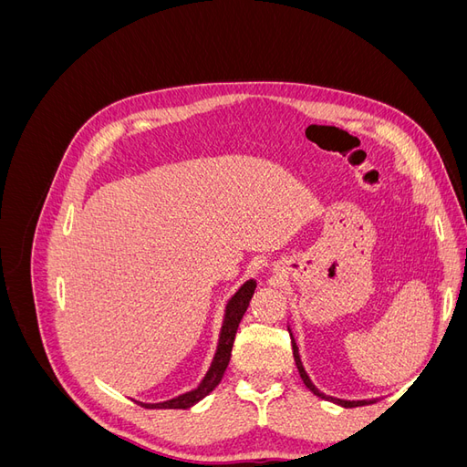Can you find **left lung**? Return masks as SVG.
<instances>
[{
	"label": "left lung",
	"mask_w": 467,
	"mask_h": 467,
	"mask_svg": "<svg viewBox=\"0 0 467 467\" xmlns=\"http://www.w3.org/2000/svg\"><path fill=\"white\" fill-rule=\"evenodd\" d=\"M288 331H290V337H292V329L288 327ZM292 350H294V360H296V366H298V372H300V378L304 379V384H306V388L309 389V391H314L317 398H321V400H325V401H333V403H337V405H341V407H362V405H370V403H376V400H360V401H350V400H338V398H333V395H325L323 391H319L317 388H316V384L312 381V378L307 376V372H306V368H304V364H302V358H300V350H298V345H296V341H294V337H292Z\"/></svg>",
	"instance_id": "1"
}]
</instances>
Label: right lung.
<instances>
[{
    "label": "right lung",
    "instance_id": "right-lung-1",
    "mask_svg": "<svg viewBox=\"0 0 467 467\" xmlns=\"http://www.w3.org/2000/svg\"><path fill=\"white\" fill-rule=\"evenodd\" d=\"M257 282L255 278H249L245 285H242L232 298L225 304V314H223V323H222V331H220V338H218V347H216V355L212 358L210 368L206 372V376L202 378V381L194 389L179 395V398H173L169 401H161V403H142L136 401L146 409H189L192 405H196L199 401H202L210 391H214V388L220 384L225 368H228L230 358H232V348H234V341H235V333L239 323H242L249 302L255 294Z\"/></svg>",
    "mask_w": 467,
    "mask_h": 467
}]
</instances>
